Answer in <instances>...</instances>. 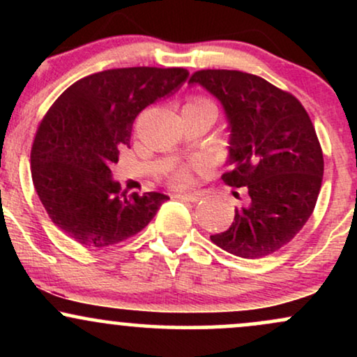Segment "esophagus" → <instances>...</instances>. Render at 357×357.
Returning <instances> with one entry per match:
<instances>
[{
    "instance_id": "1",
    "label": "esophagus",
    "mask_w": 357,
    "mask_h": 357,
    "mask_svg": "<svg viewBox=\"0 0 357 357\" xmlns=\"http://www.w3.org/2000/svg\"><path fill=\"white\" fill-rule=\"evenodd\" d=\"M176 199H181V202H191L198 203L202 199V195L199 192H179V195H174Z\"/></svg>"
}]
</instances>
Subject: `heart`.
<instances>
[{
	"label": "heart",
	"instance_id": "b5f03b06",
	"mask_svg": "<svg viewBox=\"0 0 357 357\" xmlns=\"http://www.w3.org/2000/svg\"><path fill=\"white\" fill-rule=\"evenodd\" d=\"M199 105H211L213 104L208 99H203V97H192V99L188 100V104L184 105V107H199ZM191 178H192V171L190 166H181V167H176V169L171 171V174L167 176V181L176 190H179V188H186L188 184L191 183Z\"/></svg>",
	"mask_w": 357,
	"mask_h": 357
}]
</instances>
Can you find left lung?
Returning <instances> with one entry per match:
<instances>
[{"mask_svg":"<svg viewBox=\"0 0 357 357\" xmlns=\"http://www.w3.org/2000/svg\"><path fill=\"white\" fill-rule=\"evenodd\" d=\"M190 84L223 105L233 169L221 179L248 191L231 227L210 238L236 257H267L302 230L317 203L324 155L312 121L292 93L252 73L198 70Z\"/></svg>","mask_w":357,"mask_h":357,"instance_id":"1","label":"left lung"}]
</instances>
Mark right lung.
I'll use <instances>...</instances> for the list:
<instances>
[{
  "mask_svg": "<svg viewBox=\"0 0 357 357\" xmlns=\"http://www.w3.org/2000/svg\"><path fill=\"white\" fill-rule=\"evenodd\" d=\"M186 68H112L84 77L53 102L31 147V178L65 235L104 248L137 235L166 202L161 192L126 195L110 178L142 109L178 90Z\"/></svg>",
  "mask_w": 357,
  "mask_h": 357,
  "instance_id": "right-lung-1",
  "label": "right lung"
}]
</instances>
